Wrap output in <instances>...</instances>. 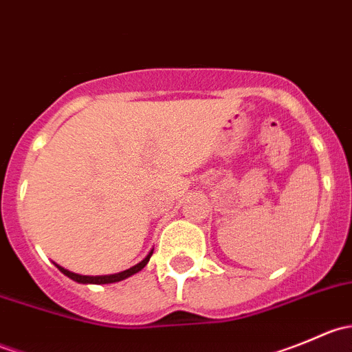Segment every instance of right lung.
<instances>
[{"mask_svg":"<svg viewBox=\"0 0 352 352\" xmlns=\"http://www.w3.org/2000/svg\"><path fill=\"white\" fill-rule=\"evenodd\" d=\"M151 254H153V250L148 252L146 257H144L141 262H138L136 265H133V267L126 269V271H122V272H116V274H107V276H81V274H76V272L67 271V269L56 264V262H54V265L63 272V274L67 276L69 279H73V281L80 283V285H110V283H119V281H122V279H127V278H131V276L136 274V272H140L141 269H143L144 265L150 262Z\"/></svg>","mask_w":352,"mask_h":352,"instance_id":"1","label":"right lung"}]
</instances>
